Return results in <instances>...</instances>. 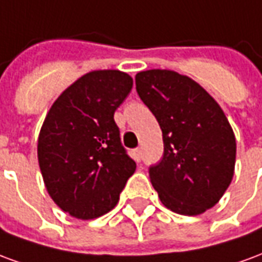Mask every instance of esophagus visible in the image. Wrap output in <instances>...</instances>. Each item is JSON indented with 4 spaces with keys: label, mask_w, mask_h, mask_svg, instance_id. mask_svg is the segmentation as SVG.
Returning a JSON list of instances; mask_svg holds the SVG:
<instances>
[{
    "label": "esophagus",
    "mask_w": 262,
    "mask_h": 262,
    "mask_svg": "<svg viewBox=\"0 0 262 262\" xmlns=\"http://www.w3.org/2000/svg\"><path fill=\"white\" fill-rule=\"evenodd\" d=\"M133 159L136 160L137 163H140V160H142V150L140 148H135L133 150Z\"/></svg>",
    "instance_id": "esophagus-1"
}]
</instances>
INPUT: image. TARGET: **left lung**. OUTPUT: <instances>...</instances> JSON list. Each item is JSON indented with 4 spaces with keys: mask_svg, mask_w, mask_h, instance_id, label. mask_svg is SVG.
I'll use <instances>...</instances> for the list:
<instances>
[{
    "mask_svg": "<svg viewBox=\"0 0 262 262\" xmlns=\"http://www.w3.org/2000/svg\"><path fill=\"white\" fill-rule=\"evenodd\" d=\"M136 91L163 132V157L148 168L160 201L176 213H203L234 174L236 137L226 115L198 82L171 70L137 73Z\"/></svg>",
    "mask_w": 262,
    "mask_h": 262,
    "instance_id": "1",
    "label": "left lung"
}]
</instances>
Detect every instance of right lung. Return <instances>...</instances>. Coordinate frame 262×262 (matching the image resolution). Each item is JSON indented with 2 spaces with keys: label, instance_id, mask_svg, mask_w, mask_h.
<instances>
[{
  "label": "right lung",
  "instance_id": "right-lung-1",
  "mask_svg": "<svg viewBox=\"0 0 262 262\" xmlns=\"http://www.w3.org/2000/svg\"><path fill=\"white\" fill-rule=\"evenodd\" d=\"M133 80L119 70L82 75L46 115L37 160L49 195L61 210L90 220L116 206L136 163L120 143L114 114Z\"/></svg>",
  "mask_w": 262,
  "mask_h": 262
}]
</instances>
